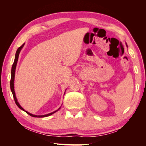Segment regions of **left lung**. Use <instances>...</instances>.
Segmentation results:
<instances>
[{
    "mask_svg": "<svg viewBox=\"0 0 146 146\" xmlns=\"http://www.w3.org/2000/svg\"><path fill=\"white\" fill-rule=\"evenodd\" d=\"M126 46H127V44H126Z\"/></svg>",
    "mask_w": 146,
    "mask_h": 146,
    "instance_id": "left-lung-1",
    "label": "left lung"
}]
</instances>
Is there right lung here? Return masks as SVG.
Wrapping results in <instances>:
<instances>
[{
    "label": "right lung",
    "mask_w": 146,
    "mask_h": 146,
    "mask_svg": "<svg viewBox=\"0 0 146 146\" xmlns=\"http://www.w3.org/2000/svg\"><path fill=\"white\" fill-rule=\"evenodd\" d=\"M25 44V43H24ZM24 44H23V45H22L21 47H19V48L17 49V50L16 51V53H15V60H14V62L13 64V66H12V68H11V80H10V88H11V91L12 92V94H13V98H14V100H15V102L17 106H18V107L21 109V110H23L24 111H25L26 113H28V115H29L31 117H38V118H42V117H48V116H50L51 115H53V113H55V112L59 110H60V108H59L57 110L55 111H53L52 113H48V114H46V115H33V114H31V113H29L28 111H27L25 110H24V109L22 108V106L19 104V103L18 102V100L17 99V97H16V95H15V90H14V80H15V70H16V67H17V62H18V59H19V54L20 52H21V49H23V48L24 46ZM65 94V93H64Z\"/></svg>",
    "instance_id": "add662e5"
}]
</instances>
